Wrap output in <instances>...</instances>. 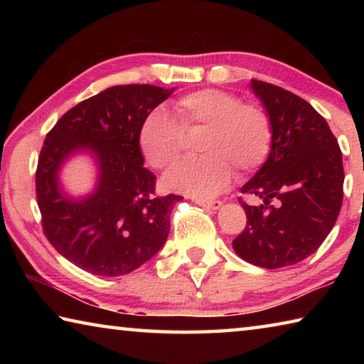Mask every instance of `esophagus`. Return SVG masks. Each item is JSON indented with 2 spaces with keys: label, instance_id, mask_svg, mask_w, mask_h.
<instances>
[{
  "label": "esophagus",
  "instance_id": "1",
  "mask_svg": "<svg viewBox=\"0 0 364 364\" xmlns=\"http://www.w3.org/2000/svg\"><path fill=\"white\" fill-rule=\"evenodd\" d=\"M197 205H202L204 208H210V210H218V208L223 205V202L220 200H200V199H196L194 200Z\"/></svg>",
  "mask_w": 364,
  "mask_h": 364
}]
</instances>
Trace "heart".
<instances>
[{"instance_id":"1","label":"heart","mask_w":364,"mask_h":364,"mask_svg":"<svg viewBox=\"0 0 364 364\" xmlns=\"http://www.w3.org/2000/svg\"><path fill=\"white\" fill-rule=\"evenodd\" d=\"M176 120L154 109L139 127V147L154 168H168L181 156L183 133L204 130L199 159L184 160L164 176V186L196 199H210L230 184L232 168L250 173L268 157L273 128L262 106L241 102L230 91L204 88L175 102Z\"/></svg>"}]
</instances>
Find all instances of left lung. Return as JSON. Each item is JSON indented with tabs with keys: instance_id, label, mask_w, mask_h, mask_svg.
<instances>
[{
	"instance_id": "8db88e82",
	"label": "left lung",
	"mask_w": 364,
	"mask_h": 364,
	"mask_svg": "<svg viewBox=\"0 0 364 364\" xmlns=\"http://www.w3.org/2000/svg\"><path fill=\"white\" fill-rule=\"evenodd\" d=\"M269 115L267 162L241 188L262 199L244 205L247 226L232 241L245 262L274 269L310 257L336 225L343 199L342 152L311 104L279 86L252 80Z\"/></svg>"
}]
</instances>
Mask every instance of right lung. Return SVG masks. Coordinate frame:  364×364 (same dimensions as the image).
Wrapping results in <instances>:
<instances>
[{
  "instance_id": "add662e5",
  "label": "right lung",
  "mask_w": 364,
  "mask_h": 364,
  "mask_svg": "<svg viewBox=\"0 0 364 364\" xmlns=\"http://www.w3.org/2000/svg\"><path fill=\"white\" fill-rule=\"evenodd\" d=\"M175 88L119 85L77 104L46 134L36 168L43 231L60 255L97 276H122L162 249L170 215L183 197L154 196L156 175L144 168L139 127ZM75 155H88L95 188L72 196L60 173Z\"/></svg>"
}]
</instances>
